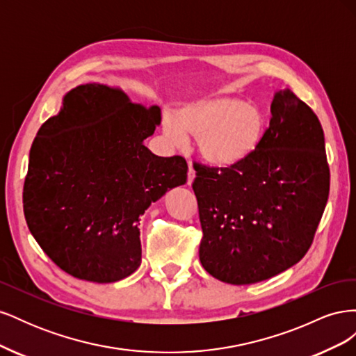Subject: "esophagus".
<instances>
[{"mask_svg": "<svg viewBox=\"0 0 356 356\" xmlns=\"http://www.w3.org/2000/svg\"><path fill=\"white\" fill-rule=\"evenodd\" d=\"M195 178H196V172H195V169L191 168V165L188 166V177H187V184L188 186H191L193 184V181H195Z\"/></svg>", "mask_w": 356, "mask_h": 356, "instance_id": "esophagus-1", "label": "esophagus"}]
</instances>
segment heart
<instances>
[{
  "mask_svg": "<svg viewBox=\"0 0 356 356\" xmlns=\"http://www.w3.org/2000/svg\"><path fill=\"white\" fill-rule=\"evenodd\" d=\"M165 135L184 145L187 134L197 138L202 157L215 168H232L250 159L266 132V115L238 96L212 93L193 99L165 117Z\"/></svg>",
  "mask_w": 356,
  "mask_h": 356,
  "instance_id": "b5f03b06",
  "label": "heart"
}]
</instances>
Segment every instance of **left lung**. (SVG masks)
<instances>
[{"mask_svg": "<svg viewBox=\"0 0 356 356\" xmlns=\"http://www.w3.org/2000/svg\"><path fill=\"white\" fill-rule=\"evenodd\" d=\"M193 166L199 258L209 275L250 285L306 255L328 200L330 168L316 114L289 89L276 92L270 126L250 159L232 168Z\"/></svg>", "mask_w": 356, "mask_h": 356, "instance_id": "left-lung-1", "label": "left lung"}]
</instances>
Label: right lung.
Masks as SVG:
<instances>
[{
	"instance_id": "right-lung-1",
	"label": "right lung",
	"mask_w": 356,
	"mask_h": 356,
	"mask_svg": "<svg viewBox=\"0 0 356 356\" xmlns=\"http://www.w3.org/2000/svg\"><path fill=\"white\" fill-rule=\"evenodd\" d=\"M157 105L131 102L118 88L81 84L63 96L29 152L24 212L50 260L83 281L110 284L141 264L139 217L187 182L184 157L144 145L160 124Z\"/></svg>"
}]
</instances>
